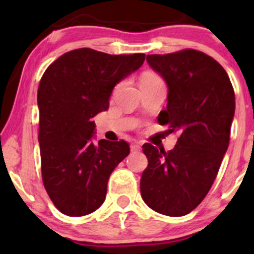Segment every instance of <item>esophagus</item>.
Wrapping results in <instances>:
<instances>
[{
	"label": "esophagus",
	"instance_id": "obj_1",
	"mask_svg": "<svg viewBox=\"0 0 254 254\" xmlns=\"http://www.w3.org/2000/svg\"><path fill=\"white\" fill-rule=\"evenodd\" d=\"M131 151H139L141 150V143H138V142H135V143L131 144Z\"/></svg>",
	"mask_w": 254,
	"mask_h": 254
}]
</instances>
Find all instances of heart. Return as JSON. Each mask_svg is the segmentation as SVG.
Here are the masks:
<instances>
[{"label": "heart", "mask_w": 254, "mask_h": 254, "mask_svg": "<svg viewBox=\"0 0 254 254\" xmlns=\"http://www.w3.org/2000/svg\"><path fill=\"white\" fill-rule=\"evenodd\" d=\"M141 81H161V80H160L156 75L151 74V72H147V74H144L143 76L141 77Z\"/></svg>", "instance_id": "heart-1"}]
</instances>
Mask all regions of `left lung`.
<instances>
[{"label":"left lung","instance_id":"1","mask_svg":"<svg viewBox=\"0 0 254 254\" xmlns=\"http://www.w3.org/2000/svg\"><path fill=\"white\" fill-rule=\"evenodd\" d=\"M147 62L168 88L157 122L178 131L179 138L170 151L143 144L148 166L141 196L156 212L184 216L206 196L228 149L234 89L222 65L200 51L147 55Z\"/></svg>","mask_w":254,"mask_h":254}]
</instances>
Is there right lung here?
I'll use <instances>...</instances> for the list:
<instances>
[{"instance_id":"obj_1","label":"right lung","mask_w":254,"mask_h":254,"mask_svg":"<svg viewBox=\"0 0 254 254\" xmlns=\"http://www.w3.org/2000/svg\"><path fill=\"white\" fill-rule=\"evenodd\" d=\"M144 57L83 48L62 55L44 72L37 97L42 177L62 214L97 210L111 173L129 155L125 141L93 142V118L109 109L116 84L141 68Z\"/></svg>"}]
</instances>
